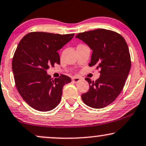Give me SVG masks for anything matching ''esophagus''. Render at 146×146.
I'll return each instance as SVG.
<instances>
[{"label": "esophagus", "instance_id": "obj_1", "mask_svg": "<svg viewBox=\"0 0 146 146\" xmlns=\"http://www.w3.org/2000/svg\"><path fill=\"white\" fill-rule=\"evenodd\" d=\"M72 81H73V82H74V83H78V82L80 81V78H78V77H73V78H72Z\"/></svg>", "mask_w": 146, "mask_h": 146}]
</instances>
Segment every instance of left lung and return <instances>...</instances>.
Wrapping results in <instances>:
<instances>
[{"instance_id": "obj_1", "label": "left lung", "mask_w": 146, "mask_h": 146, "mask_svg": "<svg viewBox=\"0 0 146 146\" xmlns=\"http://www.w3.org/2000/svg\"><path fill=\"white\" fill-rule=\"evenodd\" d=\"M92 50L90 66L100 69L95 82L86 78L90 87L82 94L88 106L101 109L111 104L120 94L131 66L129 47L122 36L114 31L96 29L79 33L75 36Z\"/></svg>"}]
</instances>
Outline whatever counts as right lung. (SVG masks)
<instances>
[{"mask_svg":"<svg viewBox=\"0 0 146 146\" xmlns=\"http://www.w3.org/2000/svg\"><path fill=\"white\" fill-rule=\"evenodd\" d=\"M74 35L33 32L17 45L12 60L15 86L24 101L35 110L48 111L55 108L60 102L63 86L71 82L62 74L54 80L46 70L56 63L60 64L57 52Z\"/></svg>","mask_w":146,"mask_h":146,"instance_id":"obj_1","label":"right lung"}]
</instances>
